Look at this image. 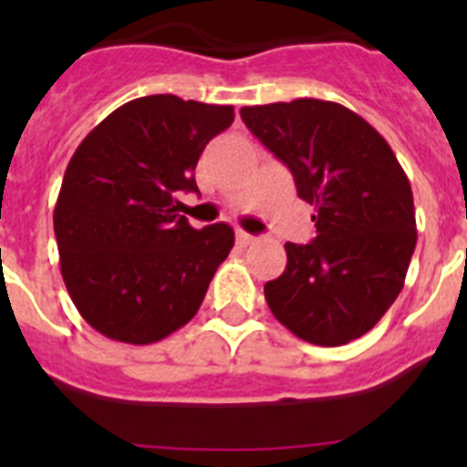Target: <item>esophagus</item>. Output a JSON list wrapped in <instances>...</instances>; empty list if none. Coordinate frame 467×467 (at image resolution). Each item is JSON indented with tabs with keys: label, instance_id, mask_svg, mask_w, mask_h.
<instances>
[{
	"label": "esophagus",
	"instance_id": "34e87169",
	"mask_svg": "<svg viewBox=\"0 0 467 467\" xmlns=\"http://www.w3.org/2000/svg\"><path fill=\"white\" fill-rule=\"evenodd\" d=\"M236 241H238V245L247 247V245H253V243H257V236H253V234H247V231L238 229L236 231Z\"/></svg>",
	"mask_w": 467,
	"mask_h": 467
}]
</instances>
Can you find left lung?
Instances as JSON below:
<instances>
[{
    "label": "left lung",
    "mask_w": 467,
    "mask_h": 467,
    "mask_svg": "<svg viewBox=\"0 0 467 467\" xmlns=\"http://www.w3.org/2000/svg\"><path fill=\"white\" fill-rule=\"evenodd\" d=\"M245 126L316 205V238L285 243L264 285L278 323L316 346L360 339L393 306L416 247L411 184L390 144L339 102L299 98L243 107Z\"/></svg>",
    "instance_id": "obj_1"
}]
</instances>
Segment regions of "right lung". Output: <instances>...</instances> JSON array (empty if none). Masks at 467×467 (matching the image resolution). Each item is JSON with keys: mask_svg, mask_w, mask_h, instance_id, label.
Wrapping results in <instances>:
<instances>
[{"mask_svg": "<svg viewBox=\"0 0 467 467\" xmlns=\"http://www.w3.org/2000/svg\"><path fill=\"white\" fill-rule=\"evenodd\" d=\"M231 123V105L147 95L111 111L69 159L53 213L60 274L107 339L154 344L203 304L234 229H193L177 196L198 192V156Z\"/></svg>", "mask_w": 467, "mask_h": 467, "instance_id": "1", "label": "right lung"}]
</instances>
